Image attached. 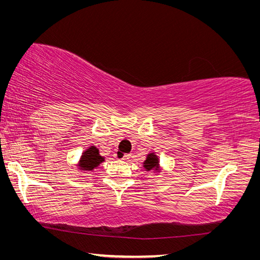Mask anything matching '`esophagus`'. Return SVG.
Instances as JSON below:
<instances>
[{
    "mask_svg": "<svg viewBox=\"0 0 260 260\" xmlns=\"http://www.w3.org/2000/svg\"><path fill=\"white\" fill-rule=\"evenodd\" d=\"M116 156H117L118 158H119V159H123V160H127V159H129L130 157H131V155H130V154H124L123 156H120V154H119V153H117V154H116Z\"/></svg>",
    "mask_w": 260,
    "mask_h": 260,
    "instance_id": "34e87169",
    "label": "esophagus"
}]
</instances>
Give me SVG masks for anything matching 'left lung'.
Here are the masks:
<instances>
[{
    "mask_svg": "<svg viewBox=\"0 0 260 260\" xmlns=\"http://www.w3.org/2000/svg\"><path fill=\"white\" fill-rule=\"evenodd\" d=\"M158 166V158H157L156 155L154 154H149L147 156L146 160L144 161V167L147 169V170H152L153 168Z\"/></svg>",
    "mask_w": 260,
    "mask_h": 260,
    "instance_id": "1",
    "label": "left lung"
}]
</instances>
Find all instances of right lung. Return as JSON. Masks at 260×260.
I'll return each instance as SVG.
<instances>
[{
  "label": "right lung",
  "instance_id": "add662e5",
  "mask_svg": "<svg viewBox=\"0 0 260 260\" xmlns=\"http://www.w3.org/2000/svg\"><path fill=\"white\" fill-rule=\"evenodd\" d=\"M104 160V158L99 154V149L94 146H91L89 149L83 153L81 156L80 167L84 170H92L98 167L99 165Z\"/></svg>",
  "mask_w": 260,
  "mask_h": 260
}]
</instances>
